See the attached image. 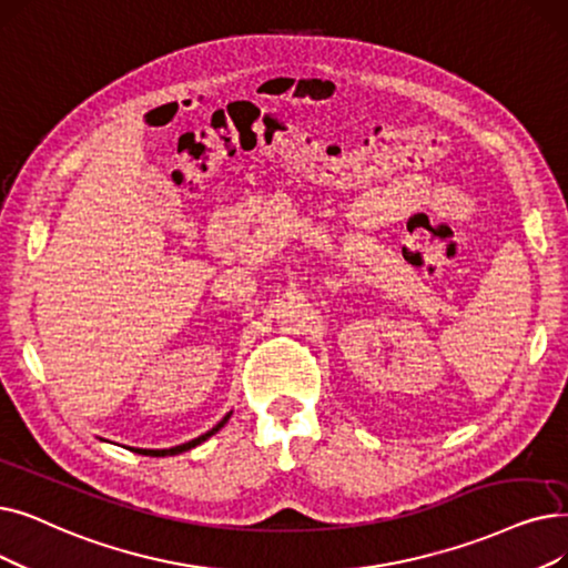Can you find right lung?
<instances>
[{"label": "right lung", "instance_id": "1", "mask_svg": "<svg viewBox=\"0 0 568 568\" xmlns=\"http://www.w3.org/2000/svg\"><path fill=\"white\" fill-rule=\"evenodd\" d=\"M230 420V415H225L223 420H220L211 432H206V434H202L200 438H192V440H187V443H183V446H176V448H169V450H143V448H136L134 453H139V455H151V457H164V455H179V453H185V450H190V448H194V446H200V443H204L206 438H211L215 432H220L225 427V423Z\"/></svg>", "mask_w": 568, "mask_h": 568}]
</instances>
